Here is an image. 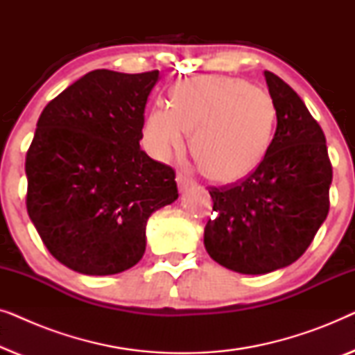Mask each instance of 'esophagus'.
<instances>
[{"instance_id": "esophagus-1", "label": "esophagus", "mask_w": 355, "mask_h": 355, "mask_svg": "<svg viewBox=\"0 0 355 355\" xmlns=\"http://www.w3.org/2000/svg\"><path fill=\"white\" fill-rule=\"evenodd\" d=\"M176 181H178V186H179V191H187L189 187H192L193 186V179L191 178V176H187L186 173H178V178H176Z\"/></svg>"}]
</instances>
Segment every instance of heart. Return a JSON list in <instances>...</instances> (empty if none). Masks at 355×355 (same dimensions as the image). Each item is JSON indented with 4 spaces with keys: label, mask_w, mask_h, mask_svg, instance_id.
Listing matches in <instances>:
<instances>
[{
    "label": "heart",
    "mask_w": 355,
    "mask_h": 355,
    "mask_svg": "<svg viewBox=\"0 0 355 355\" xmlns=\"http://www.w3.org/2000/svg\"><path fill=\"white\" fill-rule=\"evenodd\" d=\"M276 123L273 100L242 79L203 77L174 87L171 106L148 114L145 145L159 159L181 155L192 135V152L207 178L234 182L259 166Z\"/></svg>",
    "instance_id": "obj_1"
}]
</instances>
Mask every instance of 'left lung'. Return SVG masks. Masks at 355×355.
<instances>
[{
  "mask_svg": "<svg viewBox=\"0 0 355 355\" xmlns=\"http://www.w3.org/2000/svg\"><path fill=\"white\" fill-rule=\"evenodd\" d=\"M265 79L278 121L268 152L244 179L208 189L216 213L205 226V249L244 275L294 263L329 211L333 166L323 130L283 79L270 71Z\"/></svg>",
  "mask_w": 355,
  "mask_h": 355,
  "instance_id": "8db88e82",
  "label": "left lung"
}]
</instances>
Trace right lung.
Returning a JSON list of instances; mask_svg holds the SVG:
<instances>
[{"label": "right lung", "instance_id": "add662e5", "mask_svg": "<svg viewBox=\"0 0 355 355\" xmlns=\"http://www.w3.org/2000/svg\"><path fill=\"white\" fill-rule=\"evenodd\" d=\"M158 71L96 69L42 111L26 157L28 216L58 261L84 275L129 270L145 225L178 198L176 171L140 148Z\"/></svg>", "mask_w": 355, "mask_h": 355}]
</instances>
